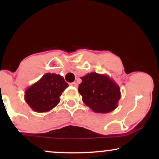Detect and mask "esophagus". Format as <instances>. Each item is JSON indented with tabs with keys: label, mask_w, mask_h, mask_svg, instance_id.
Masks as SVG:
<instances>
[{
	"label": "esophagus",
	"mask_w": 159,
	"mask_h": 159,
	"mask_svg": "<svg viewBox=\"0 0 159 159\" xmlns=\"http://www.w3.org/2000/svg\"><path fill=\"white\" fill-rule=\"evenodd\" d=\"M69 85L73 86V87H78V84L76 83V82H72V83H70V84H69Z\"/></svg>",
	"instance_id": "34e87169"
}]
</instances>
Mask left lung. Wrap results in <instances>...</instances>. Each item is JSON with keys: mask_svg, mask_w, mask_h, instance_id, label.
Masks as SVG:
<instances>
[{"mask_svg": "<svg viewBox=\"0 0 159 159\" xmlns=\"http://www.w3.org/2000/svg\"><path fill=\"white\" fill-rule=\"evenodd\" d=\"M78 92L87 106L96 113L106 114L118 106L121 97L120 89L112 78L107 75L91 72L81 77Z\"/></svg>", "mask_w": 159, "mask_h": 159, "instance_id": "left-lung-1", "label": "left lung"}]
</instances>
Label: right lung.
Listing matches in <instances>:
<instances>
[{
  "label": "right lung",
  "mask_w": 159,
  "mask_h": 159,
  "mask_svg": "<svg viewBox=\"0 0 159 159\" xmlns=\"http://www.w3.org/2000/svg\"><path fill=\"white\" fill-rule=\"evenodd\" d=\"M68 86L60 75L46 73L25 90V102L36 112H47L60 102V96Z\"/></svg>",
  "instance_id": "obj_1"
}]
</instances>
